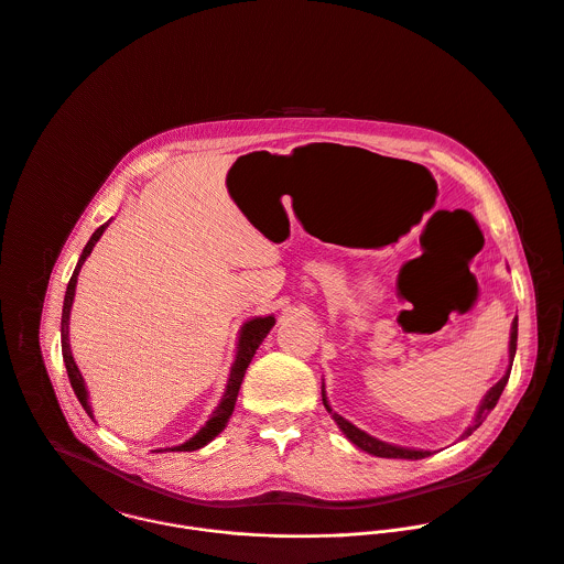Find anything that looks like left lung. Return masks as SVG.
Returning <instances> with one entry per match:
<instances>
[{
	"label": "left lung",
	"mask_w": 564,
	"mask_h": 564,
	"mask_svg": "<svg viewBox=\"0 0 564 564\" xmlns=\"http://www.w3.org/2000/svg\"><path fill=\"white\" fill-rule=\"evenodd\" d=\"M517 338H519V318H514L512 323V334H510V367L506 371V376L486 393V398L481 400V406L477 411V417H475V424L464 433V437H470L481 424L484 420L490 415V411L497 406L508 380H510V371H512V362H514V354H517ZM323 404L327 409V413L334 417V422L338 424V429L345 433V437L358 446L360 451L373 455V457H387V459H424V457H431L433 453L431 451H415V448H402V446H393V444H387V442H380L371 435H367L365 431H360L358 426H354L351 422H347L343 415H338L329 402H327V395H325V387H323Z\"/></svg>",
	"instance_id": "obj_1"
}]
</instances>
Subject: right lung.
<instances>
[{
	"instance_id": "obj_1",
	"label": "right lung",
	"mask_w": 564,
	"mask_h": 564,
	"mask_svg": "<svg viewBox=\"0 0 564 564\" xmlns=\"http://www.w3.org/2000/svg\"><path fill=\"white\" fill-rule=\"evenodd\" d=\"M109 224V221H107ZM107 224H102L100 228L94 230V235L89 237L87 246L83 248V254L72 272V279L67 283V292H65V299H63V314H61V351H63V362H65V369H67V378H69V384L74 389V395L78 398L80 406L85 409V413L94 420V413H91V406L87 402V389H85V382H83V376L72 358V351H69V336H67V325H69V310H72V301H74V292H76V279H78V272L85 263V259L89 257L91 248L96 246V241L100 239V235L105 232ZM274 316H257L248 323H243L241 332H239V343H237V356H235V362H232V369H230V378H228V387H226V393L221 398V402L217 404V409L213 411L210 420L199 429L197 435H193L188 442L171 448V451H177V453H193L197 448H204L208 442H213L228 424L232 411H235V402H237V395H239V389H241V382H243V376H246V369L254 356V351L259 349V345L263 343V338L270 334V329L274 327Z\"/></svg>"
}]
</instances>
